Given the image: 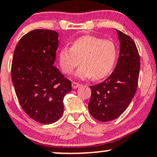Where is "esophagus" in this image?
Returning <instances> with one entry per match:
<instances>
[{
	"mask_svg": "<svg viewBox=\"0 0 157 157\" xmlns=\"http://www.w3.org/2000/svg\"><path fill=\"white\" fill-rule=\"evenodd\" d=\"M71 85H72V87H73V89H77V88H78L79 86H80V84L77 83V82H72Z\"/></svg>",
	"mask_w": 157,
	"mask_h": 157,
	"instance_id": "obj_1",
	"label": "esophagus"
}]
</instances>
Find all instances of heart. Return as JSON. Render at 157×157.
<instances>
[{"label": "heart", "instance_id": "heart-1", "mask_svg": "<svg viewBox=\"0 0 157 157\" xmlns=\"http://www.w3.org/2000/svg\"><path fill=\"white\" fill-rule=\"evenodd\" d=\"M117 57V47L111 40L93 35H85L74 41L71 47H65L59 54L62 71L70 74L81 63L76 71L78 78L93 77L100 80L113 70Z\"/></svg>", "mask_w": 157, "mask_h": 157}]
</instances>
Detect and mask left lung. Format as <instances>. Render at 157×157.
Returning a JSON list of instances; mask_svg holds the SVG:
<instances>
[{
	"label": "left lung",
	"instance_id": "obj_1",
	"mask_svg": "<svg viewBox=\"0 0 157 157\" xmlns=\"http://www.w3.org/2000/svg\"><path fill=\"white\" fill-rule=\"evenodd\" d=\"M120 42V56L113 73L102 83L90 86L92 93L88 108L101 122L119 117L132 100L140 71V57L134 40L117 30Z\"/></svg>",
	"mask_w": 157,
	"mask_h": 157
}]
</instances>
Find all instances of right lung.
I'll return each mask as SVG.
<instances>
[{
  "label": "right lung",
  "mask_w": 157,
  "mask_h": 157,
  "mask_svg": "<svg viewBox=\"0 0 157 157\" xmlns=\"http://www.w3.org/2000/svg\"><path fill=\"white\" fill-rule=\"evenodd\" d=\"M58 46L56 31L36 29L22 36L13 57L11 77L19 104L43 124L62 117L64 97L72 90L71 80L53 66Z\"/></svg>",
  "instance_id": "obj_1"
}]
</instances>
